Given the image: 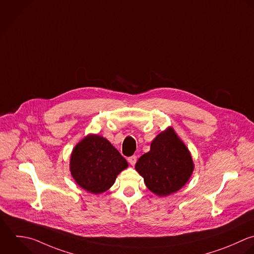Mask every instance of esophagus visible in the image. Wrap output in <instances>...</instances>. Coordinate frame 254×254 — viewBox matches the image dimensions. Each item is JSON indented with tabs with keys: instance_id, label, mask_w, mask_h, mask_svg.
Returning a JSON list of instances; mask_svg holds the SVG:
<instances>
[{
	"instance_id": "34e87169",
	"label": "esophagus",
	"mask_w": 254,
	"mask_h": 254,
	"mask_svg": "<svg viewBox=\"0 0 254 254\" xmlns=\"http://www.w3.org/2000/svg\"><path fill=\"white\" fill-rule=\"evenodd\" d=\"M136 159H137V157H136V155H132V156H130V157H128L127 158V161L129 162V164L130 165H134L135 163H136Z\"/></svg>"
}]
</instances>
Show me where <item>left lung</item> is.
<instances>
[{"instance_id": "left-lung-1", "label": "left lung", "mask_w": 254, "mask_h": 254, "mask_svg": "<svg viewBox=\"0 0 254 254\" xmlns=\"http://www.w3.org/2000/svg\"><path fill=\"white\" fill-rule=\"evenodd\" d=\"M135 169L146 187L162 197L177 192L188 182L194 163L187 146L168 127L152 140L150 150L140 156Z\"/></svg>"}]
</instances>
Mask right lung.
I'll use <instances>...</instances> for the list:
<instances>
[{"mask_svg":"<svg viewBox=\"0 0 254 254\" xmlns=\"http://www.w3.org/2000/svg\"><path fill=\"white\" fill-rule=\"evenodd\" d=\"M127 166L111 142L98 134L84 137L74 147L70 158L72 177L81 188L93 194L109 190Z\"/></svg>","mask_w":254,"mask_h":254,"instance_id":"add662e5","label":"right lung"}]
</instances>
